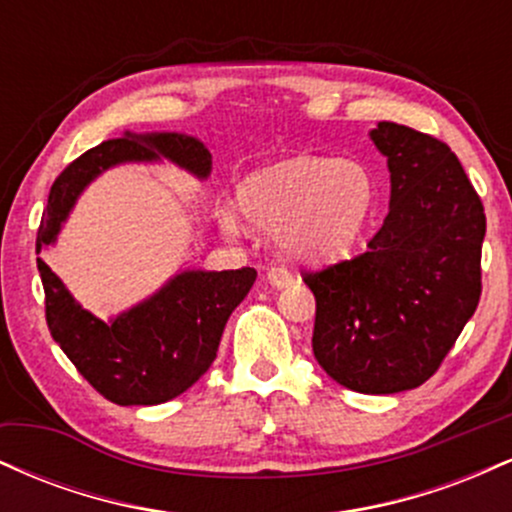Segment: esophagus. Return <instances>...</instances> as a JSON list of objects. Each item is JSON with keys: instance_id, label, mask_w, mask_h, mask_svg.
<instances>
[{"instance_id": "obj_1", "label": "esophagus", "mask_w": 512, "mask_h": 512, "mask_svg": "<svg viewBox=\"0 0 512 512\" xmlns=\"http://www.w3.org/2000/svg\"><path fill=\"white\" fill-rule=\"evenodd\" d=\"M267 281L274 286V289H284V286L291 284L293 276H291L289 269H284V267H272V269H269V272H267Z\"/></svg>"}]
</instances>
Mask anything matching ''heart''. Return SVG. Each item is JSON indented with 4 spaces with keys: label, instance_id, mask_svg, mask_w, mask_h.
I'll return each instance as SVG.
<instances>
[{
    "label": "heart",
    "instance_id": "heart-1",
    "mask_svg": "<svg viewBox=\"0 0 512 512\" xmlns=\"http://www.w3.org/2000/svg\"><path fill=\"white\" fill-rule=\"evenodd\" d=\"M378 187L361 158L293 156L264 166L238 185V207L252 226L274 231L279 248L301 260L349 250L375 214ZM236 209L221 211L228 233H243Z\"/></svg>",
    "mask_w": 512,
    "mask_h": 512
}]
</instances>
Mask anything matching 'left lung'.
Returning <instances> with one entry per match:
<instances>
[{
    "mask_svg": "<svg viewBox=\"0 0 512 512\" xmlns=\"http://www.w3.org/2000/svg\"><path fill=\"white\" fill-rule=\"evenodd\" d=\"M370 139L390 170L383 228L366 252L303 281L325 373L363 395H395L436 373L477 310L486 216L448 144L397 122H378Z\"/></svg>",
    "mask_w": 512,
    "mask_h": 512,
    "instance_id": "1",
    "label": "left lung"
}]
</instances>
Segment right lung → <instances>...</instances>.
I'll list each match as a JSON object with an SVG mask.
<instances>
[{"instance_id":"right-lung-1","label":"right lung","mask_w":512,"mask_h":512,"mask_svg":"<svg viewBox=\"0 0 512 512\" xmlns=\"http://www.w3.org/2000/svg\"><path fill=\"white\" fill-rule=\"evenodd\" d=\"M161 158L199 180L211 173L209 149L187 134L125 132L120 139L93 146L52 182L35 252L40 255L57 243L76 199L98 175L120 163H156ZM38 272L52 339L88 383L120 407L168 402L195 385L214 363L228 317L257 279L252 267L226 272L182 269L154 296L113 320H101L74 301L40 257Z\"/></svg>"}]
</instances>
